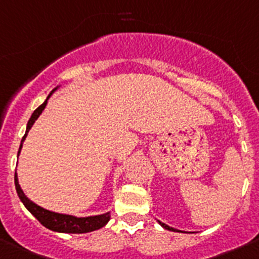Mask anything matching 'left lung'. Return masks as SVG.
Returning a JSON list of instances; mask_svg holds the SVG:
<instances>
[{
  "mask_svg": "<svg viewBox=\"0 0 259 259\" xmlns=\"http://www.w3.org/2000/svg\"><path fill=\"white\" fill-rule=\"evenodd\" d=\"M159 224H160V225H161V226H162V228H165V229H166V230H171V231H178V230H176V229L170 228V226H168V225H165V224L160 223V221H159Z\"/></svg>",
  "mask_w": 259,
  "mask_h": 259,
  "instance_id": "left-lung-1",
  "label": "left lung"
}]
</instances>
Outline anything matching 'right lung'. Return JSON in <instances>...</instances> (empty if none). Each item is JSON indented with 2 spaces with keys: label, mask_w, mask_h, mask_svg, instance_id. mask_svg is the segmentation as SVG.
<instances>
[{
  "label": "right lung",
  "mask_w": 259,
  "mask_h": 259,
  "mask_svg": "<svg viewBox=\"0 0 259 259\" xmlns=\"http://www.w3.org/2000/svg\"><path fill=\"white\" fill-rule=\"evenodd\" d=\"M54 90H56V89H54ZM53 91H52V93H53ZM52 93L48 95L47 100L49 99ZM47 100L40 105V107L36 108V109L34 110L33 114H31L30 119H29L28 122V127H26V132L25 135H24L23 140H21L19 154H20V150L21 147H23V142L24 140H25L26 135H28L29 130H30L31 125H33L34 122L36 120V118L41 114V112H43L44 108H46ZM19 154H17V156H19ZM15 187H16V192L17 194H19V198L21 199L24 206L30 211L31 215H33L34 218L41 224V225L51 229V230L53 231H60V233H72V234L89 233V231H94V230H98V229L103 228V226H104L110 219L109 212L103 213V215H99V216H90V218H75V216L62 215V213L52 212V211L46 210V208L35 205L34 202H31L30 199L24 194V192L21 191L20 186H19V182H17L16 171H15Z\"/></svg>",
  "instance_id": "add662e5"
}]
</instances>
